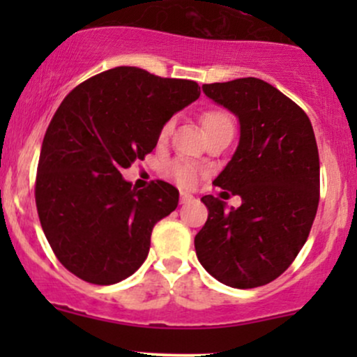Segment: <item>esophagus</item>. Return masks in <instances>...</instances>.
I'll return each instance as SVG.
<instances>
[{
    "instance_id": "obj_1",
    "label": "esophagus",
    "mask_w": 357,
    "mask_h": 357,
    "mask_svg": "<svg viewBox=\"0 0 357 357\" xmlns=\"http://www.w3.org/2000/svg\"><path fill=\"white\" fill-rule=\"evenodd\" d=\"M179 202H181V204L191 203V202H192V196L190 195V192H186V191H181V196H179Z\"/></svg>"
}]
</instances>
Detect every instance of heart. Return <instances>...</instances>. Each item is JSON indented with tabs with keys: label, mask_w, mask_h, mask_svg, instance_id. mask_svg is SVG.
<instances>
[{
	"label": "heart",
	"mask_w": 357,
	"mask_h": 357,
	"mask_svg": "<svg viewBox=\"0 0 357 357\" xmlns=\"http://www.w3.org/2000/svg\"><path fill=\"white\" fill-rule=\"evenodd\" d=\"M202 122L204 127V132H206V130H210L216 126L230 124L231 117L228 116L227 112H223V110H208L206 114H203ZM171 129H173V122H166L161 129V139L169 136ZM171 173H173L174 178L183 184H190L192 179H195V171L191 169V166L184 165V162H173V165H171Z\"/></svg>",
	"instance_id": "b5f03b06"
}]
</instances>
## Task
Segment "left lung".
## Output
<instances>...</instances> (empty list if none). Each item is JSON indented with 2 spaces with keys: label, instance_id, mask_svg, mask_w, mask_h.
Returning <instances> with one entry per match:
<instances>
[{
  "label": "left lung",
  "instance_id": "left-lung-1",
  "mask_svg": "<svg viewBox=\"0 0 357 357\" xmlns=\"http://www.w3.org/2000/svg\"><path fill=\"white\" fill-rule=\"evenodd\" d=\"M203 92L240 122L235 154L213 184L241 204L227 210L203 196L196 257L221 284L253 289L282 275L307 241L319 204L317 142L304 110L267 82L247 77Z\"/></svg>",
  "mask_w": 357,
  "mask_h": 357
}]
</instances>
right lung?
Returning <instances> with one entry per match:
<instances>
[{"mask_svg":"<svg viewBox=\"0 0 357 357\" xmlns=\"http://www.w3.org/2000/svg\"><path fill=\"white\" fill-rule=\"evenodd\" d=\"M199 93L192 80L116 67L85 80L56 109L35 199L53 253L73 275L110 285L144 264L154 225L176 210L179 191L165 181L137 190L121 171L144 159L162 126Z\"/></svg>","mask_w":357,"mask_h":357,"instance_id":"right-lung-1","label":"right lung"}]
</instances>
